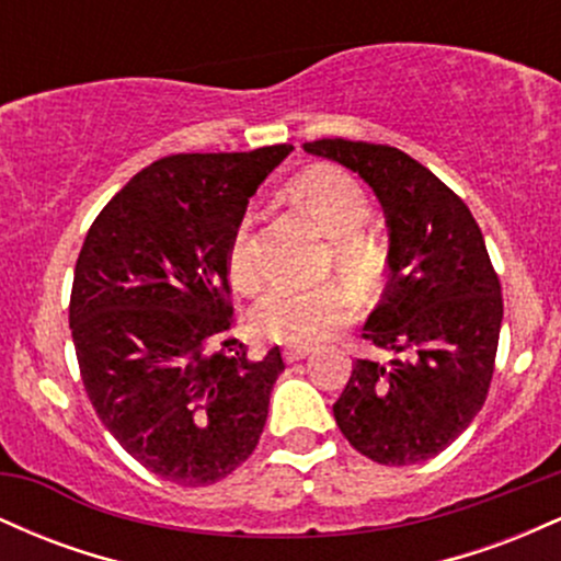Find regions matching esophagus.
Returning <instances> with one entry per match:
<instances>
[{
	"mask_svg": "<svg viewBox=\"0 0 561 561\" xmlns=\"http://www.w3.org/2000/svg\"><path fill=\"white\" fill-rule=\"evenodd\" d=\"M308 353H311V347H306V345H287L285 347V362L295 364V362H300V358H306Z\"/></svg>",
	"mask_w": 561,
	"mask_h": 561,
	"instance_id": "1",
	"label": "esophagus"
}]
</instances>
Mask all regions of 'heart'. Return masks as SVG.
I'll return each mask as SVG.
<instances>
[{
    "mask_svg": "<svg viewBox=\"0 0 561 561\" xmlns=\"http://www.w3.org/2000/svg\"><path fill=\"white\" fill-rule=\"evenodd\" d=\"M293 192L311 216L332 234L334 263L353 279L366 282L377 274L379 253L362 229L369 216V199L356 179L332 165H317L295 179ZM229 274L237 287L261 285V266L253 253V218L244 216L231 231L227 248ZM358 300L343 282L317 287H279L261 298L253 311V330L261 337L287 345H311L356 317Z\"/></svg>",
    "mask_w": 561,
    "mask_h": 561,
    "instance_id": "b5f03b06",
    "label": "heart"
}]
</instances>
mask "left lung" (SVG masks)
Here are the masks:
<instances>
[{"label":"left lung","mask_w":561,"mask_h":561,"mask_svg":"<svg viewBox=\"0 0 561 561\" xmlns=\"http://www.w3.org/2000/svg\"><path fill=\"white\" fill-rule=\"evenodd\" d=\"M375 190L390 229L388 287L364 340L398 353L353 362L334 422L358 454L409 467L446 450L491 390L504 298L482 231L465 199L398 147L306 141Z\"/></svg>","instance_id":"1"}]
</instances>
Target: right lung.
Listing matches in <instances>:
<instances>
[{
    "instance_id": "obj_1",
    "label": "right lung",
    "mask_w": 561,
    "mask_h": 561,
    "mask_svg": "<svg viewBox=\"0 0 561 561\" xmlns=\"http://www.w3.org/2000/svg\"><path fill=\"white\" fill-rule=\"evenodd\" d=\"M293 145L160 158L94 218L76 261L70 334L96 416L141 467L214 485L259 446L285 371L231 334L227 248Z\"/></svg>"
}]
</instances>
